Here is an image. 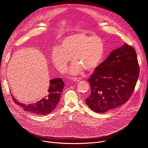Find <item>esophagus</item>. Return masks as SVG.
Returning <instances> with one entry per match:
<instances>
[{
  "label": "esophagus",
  "mask_w": 148,
  "mask_h": 148,
  "mask_svg": "<svg viewBox=\"0 0 148 148\" xmlns=\"http://www.w3.org/2000/svg\"><path fill=\"white\" fill-rule=\"evenodd\" d=\"M73 81L74 82H79V81H81V79L80 78H74Z\"/></svg>",
  "instance_id": "esophagus-1"
}]
</instances>
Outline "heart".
Here are the masks:
<instances>
[{"label":"heart","instance_id":"heart-1","mask_svg":"<svg viewBox=\"0 0 148 148\" xmlns=\"http://www.w3.org/2000/svg\"><path fill=\"white\" fill-rule=\"evenodd\" d=\"M103 54V45L99 37L75 33L61 40L59 48L52 51L51 60L60 72L65 73L73 57L75 62L70 69V74L76 75L81 74L83 69L88 71L95 69L101 62Z\"/></svg>","mask_w":148,"mask_h":148}]
</instances>
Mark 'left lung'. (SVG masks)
<instances>
[{
	"instance_id": "obj_1",
	"label": "left lung",
	"mask_w": 148,
	"mask_h": 148,
	"mask_svg": "<svg viewBox=\"0 0 148 148\" xmlns=\"http://www.w3.org/2000/svg\"><path fill=\"white\" fill-rule=\"evenodd\" d=\"M139 74L135 50L124 43L112 51L88 79L91 92L86 98L87 105L98 113L119 107L131 96Z\"/></svg>"
}]
</instances>
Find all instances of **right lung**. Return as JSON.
Returning <instances> with one entry per match:
<instances>
[{"mask_svg": "<svg viewBox=\"0 0 148 148\" xmlns=\"http://www.w3.org/2000/svg\"><path fill=\"white\" fill-rule=\"evenodd\" d=\"M64 83L61 78H54L50 81L49 88L46 95L40 101L34 103L24 104L18 102L12 95L14 102L25 111L37 115H45L51 113L59 102Z\"/></svg>", "mask_w": 148, "mask_h": 148, "instance_id": "right-lung-1", "label": "right lung"}]
</instances>
